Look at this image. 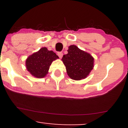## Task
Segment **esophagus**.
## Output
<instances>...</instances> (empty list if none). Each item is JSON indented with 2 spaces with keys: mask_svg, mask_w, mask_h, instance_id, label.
I'll use <instances>...</instances> for the list:
<instances>
[{
  "mask_svg": "<svg viewBox=\"0 0 128 128\" xmlns=\"http://www.w3.org/2000/svg\"><path fill=\"white\" fill-rule=\"evenodd\" d=\"M58 56L60 58H62L63 56V53L62 52H58Z\"/></svg>",
  "mask_w": 128,
  "mask_h": 128,
  "instance_id": "1",
  "label": "esophagus"
}]
</instances>
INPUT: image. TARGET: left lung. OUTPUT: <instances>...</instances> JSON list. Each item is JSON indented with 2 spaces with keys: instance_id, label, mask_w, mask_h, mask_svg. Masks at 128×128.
<instances>
[{
  "instance_id": "1",
  "label": "left lung",
  "mask_w": 128,
  "mask_h": 128,
  "mask_svg": "<svg viewBox=\"0 0 128 128\" xmlns=\"http://www.w3.org/2000/svg\"><path fill=\"white\" fill-rule=\"evenodd\" d=\"M68 52L62 59L68 75L74 80L84 79L93 69L94 58L74 45H70Z\"/></svg>"
}]
</instances>
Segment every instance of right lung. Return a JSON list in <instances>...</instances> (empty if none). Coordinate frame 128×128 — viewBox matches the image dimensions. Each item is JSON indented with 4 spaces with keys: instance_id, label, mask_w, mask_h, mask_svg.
<instances>
[{
    "instance_id": "obj_1",
    "label": "right lung",
    "mask_w": 128,
    "mask_h": 128,
    "mask_svg": "<svg viewBox=\"0 0 128 128\" xmlns=\"http://www.w3.org/2000/svg\"><path fill=\"white\" fill-rule=\"evenodd\" d=\"M57 59H59V57L52 50H49L46 47H43L27 58L26 66L32 76L43 78L48 73L52 62Z\"/></svg>"
}]
</instances>
